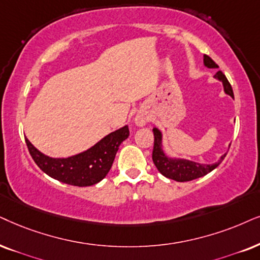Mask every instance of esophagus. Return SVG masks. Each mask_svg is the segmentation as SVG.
I'll use <instances>...</instances> for the list:
<instances>
[{
  "label": "esophagus",
  "instance_id": "1",
  "mask_svg": "<svg viewBox=\"0 0 260 260\" xmlns=\"http://www.w3.org/2000/svg\"><path fill=\"white\" fill-rule=\"evenodd\" d=\"M134 122H136L137 126L143 127V126H145V124L147 123V119H146L145 116H144V115L138 114L137 116H136V119H134Z\"/></svg>",
  "mask_w": 260,
  "mask_h": 260
}]
</instances>
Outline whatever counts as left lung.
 I'll use <instances>...</instances> for the list:
<instances>
[{
    "instance_id": "obj_1",
    "label": "left lung",
    "mask_w": 260,
    "mask_h": 260,
    "mask_svg": "<svg viewBox=\"0 0 260 260\" xmlns=\"http://www.w3.org/2000/svg\"><path fill=\"white\" fill-rule=\"evenodd\" d=\"M204 64L208 68H218V66L215 63V61L211 57H209L208 55H204ZM215 78L221 80L223 83V87H224V92L226 94L234 98V93H233V88L229 84L228 79L225 78V75L222 73L221 71H218L215 74ZM153 151H152V160L156 166V168L158 169V172L168 179L175 180L177 182H186V181H192V180L202 177L210 172H212L213 169L217 168L219 163L224 159L225 154L221 156V158L218 159V162L212 163V164H202L193 162V160L188 159H181V158H170L164 153L163 147H162V133L158 128H153Z\"/></svg>"
}]
</instances>
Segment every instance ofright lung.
<instances>
[{"label":"right lung","mask_w":260,"mask_h":260,"mask_svg":"<svg viewBox=\"0 0 260 260\" xmlns=\"http://www.w3.org/2000/svg\"><path fill=\"white\" fill-rule=\"evenodd\" d=\"M129 136L128 126L115 131L84 152L67 157L52 158L45 156L25 138L29 154L36 164L52 179L67 185L86 187L96 185L109 173L119 146Z\"/></svg>","instance_id":"right-lung-1"}]
</instances>
